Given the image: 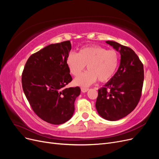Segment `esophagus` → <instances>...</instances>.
Listing matches in <instances>:
<instances>
[{"instance_id":"esophagus-1","label":"esophagus","mask_w":159,"mask_h":159,"mask_svg":"<svg viewBox=\"0 0 159 159\" xmlns=\"http://www.w3.org/2000/svg\"><path fill=\"white\" fill-rule=\"evenodd\" d=\"M81 91H82L83 93H85V92H87V91L89 90V89L88 88H81Z\"/></svg>"}]
</instances>
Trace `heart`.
Returning a JSON list of instances; mask_svg holds the SVG:
<instances>
[{"mask_svg": "<svg viewBox=\"0 0 159 159\" xmlns=\"http://www.w3.org/2000/svg\"><path fill=\"white\" fill-rule=\"evenodd\" d=\"M119 63L118 52L114 50H107L100 46H89L81 48L78 54L71 52L66 59L70 73L79 76L85 70L88 71L78 78L74 83L82 87H88L97 81L107 82L116 73Z\"/></svg>", "mask_w": 159, "mask_h": 159, "instance_id": "obj_1", "label": "heart"}]
</instances>
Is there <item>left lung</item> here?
<instances>
[{"label":"left lung","instance_id":"obj_1","mask_svg":"<svg viewBox=\"0 0 159 159\" xmlns=\"http://www.w3.org/2000/svg\"><path fill=\"white\" fill-rule=\"evenodd\" d=\"M121 54L119 69L98 89L95 107L108 121H117L132 112L140 100L144 80L143 64L131 48L113 41H106Z\"/></svg>","mask_w":159,"mask_h":159}]
</instances>
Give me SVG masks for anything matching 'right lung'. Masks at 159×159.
<instances>
[{
	"mask_svg": "<svg viewBox=\"0 0 159 159\" xmlns=\"http://www.w3.org/2000/svg\"><path fill=\"white\" fill-rule=\"evenodd\" d=\"M70 41L52 44L30 56L22 74V89L32 109L44 121L60 125L74 114L79 87L67 88L72 80L66 59Z\"/></svg>",
	"mask_w": 159,
	"mask_h": 159,
	"instance_id": "right-lung-1",
	"label": "right lung"
}]
</instances>
